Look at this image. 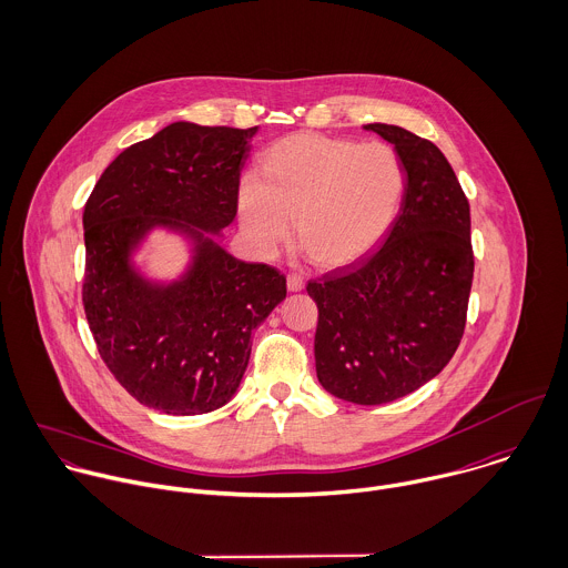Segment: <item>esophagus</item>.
I'll return each mask as SVG.
<instances>
[{"instance_id":"1","label":"esophagus","mask_w":568,"mask_h":568,"mask_svg":"<svg viewBox=\"0 0 568 568\" xmlns=\"http://www.w3.org/2000/svg\"><path fill=\"white\" fill-rule=\"evenodd\" d=\"M305 287V281L298 274H287V290L290 292H301Z\"/></svg>"}]
</instances>
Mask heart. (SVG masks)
Listing matches in <instances>:
<instances>
[{
    "label": "heart",
    "instance_id": "1",
    "mask_svg": "<svg viewBox=\"0 0 568 568\" xmlns=\"http://www.w3.org/2000/svg\"><path fill=\"white\" fill-rule=\"evenodd\" d=\"M403 194L405 168L392 145L303 132L265 152L261 179L243 176L236 203L258 256L276 254L294 219V236L316 265L345 267L383 241Z\"/></svg>",
    "mask_w": 568,
    "mask_h": 568
}]
</instances>
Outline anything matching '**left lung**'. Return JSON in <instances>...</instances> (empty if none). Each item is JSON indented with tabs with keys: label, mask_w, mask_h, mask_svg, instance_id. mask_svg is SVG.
I'll return each instance as SVG.
<instances>
[{
	"label": "left lung",
	"mask_w": 568,
	"mask_h": 568,
	"mask_svg": "<svg viewBox=\"0 0 568 568\" xmlns=\"http://www.w3.org/2000/svg\"><path fill=\"white\" fill-rule=\"evenodd\" d=\"M365 130L403 161L400 212L372 256L310 281L307 294L318 307V383L341 400L385 405L438 376L460 345L474 281L471 214L432 141L400 125Z\"/></svg>",
	"instance_id": "8db88e82"
}]
</instances>
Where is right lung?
Wrapping results in <instances>:
<instances>
[{"mask_svg":"<svg viewBox=\"0 0 568 568\" xmlns=\"http://www.w3.org/2000/svg\"><path fill=\"white\" fill-rule=\"evenodd\" d=\"M256 130L170 123L125 148L85 201V318L112 376L150 409L223 407L241 385L254 329L287 294L276 267L239 261L214 239L236 216ZM154 226L193 241L176 282H150L131 263Z\"/></svg>","mask_w":568,"mask_h":568,"instance_id":"1","label":"right lung"}]
</instances>
